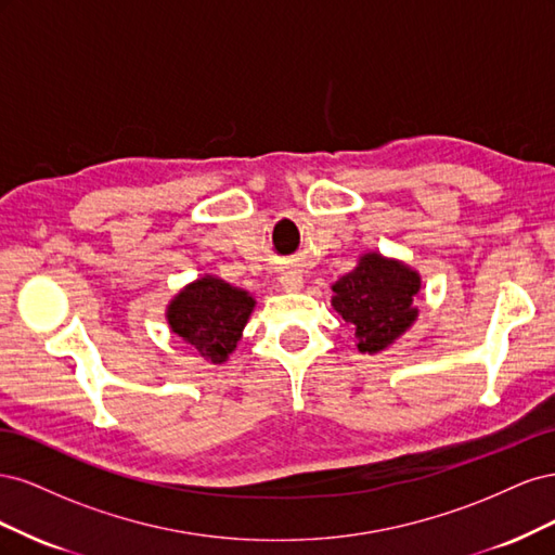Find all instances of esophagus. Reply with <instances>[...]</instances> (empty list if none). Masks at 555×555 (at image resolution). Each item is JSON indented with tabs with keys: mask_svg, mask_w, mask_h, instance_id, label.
<instances>
[{
	"mask_svg": "<svg viewBox=\"0 0 555 555\" xmlns=\"http://www.w3.org/2000/svg\"><path fill=\"white\" fill-rule=\"evenodd\" d=\"M280 284H282V289L298 292L300 287H304V275H300L298 271H284L280 275Z\"/></svg>",
	"mask_w": 555,
	"mask_h": 555,
	"instance_id": "esophagus-1",
	"label": "esophagus"
}]
</instances>
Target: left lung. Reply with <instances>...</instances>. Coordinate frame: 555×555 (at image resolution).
Segmentation results:
<instances>
[{
	"mask_svg": "<svg viewBox=\"0 0 555 555\" xmlns=\"http://www.w3.org/2000/svg\"><path fill=\"white\" fill-rule=\"evenodd\" d=\"M331 289L333 310L357 326L359 351L377 354L414 324L422 275L398 259L367 251Z\"/></svg>",
	"mask_w": 555,
	"mask_h": 555,
	"instance_id": "1",
	"label": "left lung"
}]
</instances>
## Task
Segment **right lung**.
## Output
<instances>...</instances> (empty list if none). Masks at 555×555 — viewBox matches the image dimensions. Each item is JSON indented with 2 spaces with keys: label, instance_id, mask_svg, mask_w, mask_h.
Masks as SVG:
<instances>
[{
  "label": "right lung",
  "instance_id": "add662e5",
  "mask_svg": "<svg viewBox=\"0 0 555 555\" xmlns=\"http://www.w3.org/2000/svg\"><path fill=\"white\" fill-rule=\"evenodd\" d=\"M255 298L229 282L204 275L180 289L166 308L171 331L210 363H224L236 349Z\"/></svg>",
  "mask_w": 555,
  "mask_h": 555
}]
</instances>
